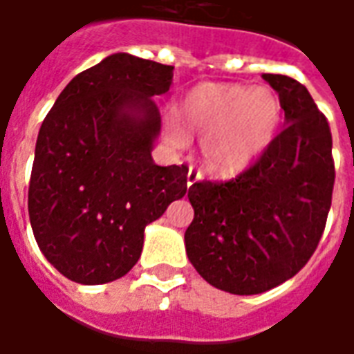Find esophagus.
<instances>
[{
  "mask_svg": "<svg viewBox=\"0 0 354 354\" xmlns=\"http://www.w3.org/2000/svg\"><path fill=\"white\" fill-rule=\"evenodd\" d=\"M201 178H203L201 170H197L195 167H192V169H189V172H187V185H193L195 182H199Z\"/></svg>",
  "mask_w": 354,
  "mask_h": 354,
  "instance_id": "1",
  "label": "esophagus"
}]
</instances>
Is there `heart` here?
Here are the masks:
<instances>
[{
    "label": "heart",
    "instance_id": "obj_1",
    "mask_svg": "<svg viewBox=\"0 0 354 354\" xmlns=\"http://www.w3.org/2000/svg\"><path fill=\"white\" fill-rule=\"evenodd\" d=\"M180 117L187 134L203 136L201 153L208 170L235 176L273 140L281 123V102L267 87L203 83L185 96ZM170 138L184 144L185 134L170 127Z\"/></svg>",
    "mask_w": 354,
    "mask_h": 354
}]
</instances>
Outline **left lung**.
I'll return each mask as SVG.
<instances>
[{"label": "left lung", "mask_w": 354, "mask_h": 354, "mask_svg": "<svg viewBox=\"0 0 354 354\" xmlns=\"http://www.w3.org/2000/svg\"><path fill=\"white\" fill-rule=\"evenodd\" d=\"M279 93L286 127L252 167L225 182H195L185 250L216 288L252 296L292 279L317 250L332 205V132L309 91L263 73Z\"/></svg>", "instance_id": "obj_1"}]
</instances>
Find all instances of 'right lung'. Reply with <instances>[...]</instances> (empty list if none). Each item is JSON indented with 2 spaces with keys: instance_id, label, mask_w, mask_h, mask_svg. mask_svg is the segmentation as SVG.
Wrapping results in <instances>:
<instances>
[{
  "instance_id": "add662e5",
  "label": "right lung",
  "mask_w": 354,
  "mask_h": 354,
  "mask_svg": "<svg viewBox=\"0 0 354 354\" xmlns=\"http://www.w3.org/2000/svg\"><path fill=\"white\" fill-rule=\"evenodd\" d=\"M174 66L117 53L77 73L43 119L28 212L43 256L70 281L104 284L138 261L147 223L187 192V167H157L153 96Z\"/></svg>"
}]
</instances>
